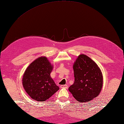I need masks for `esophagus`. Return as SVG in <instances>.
<instances>
[{"label":"esophagus","instance_id":"esophagus-1","mask_svg":"<svg viewBox=\"0 0 124 124\" xmlns=\"http://www.w3.org/2000/svg\"><path fill=\"white\" fill-rule=\"evenodd\" d=\"M61 88H68V86L67 85H61Z\"/></svg>","mask_w":124,"mask_h":124}]
</instances>
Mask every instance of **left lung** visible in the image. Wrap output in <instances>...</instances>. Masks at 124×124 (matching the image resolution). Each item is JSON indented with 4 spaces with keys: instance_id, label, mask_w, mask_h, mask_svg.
<instances>
[{
    "instance_id": "obj_1",
    "label": "left lung",
    "mask_w": 124,
    "mask_h": 124,
    "mask_svg": "<svg viewBox=\"0 0 124 124\" xmlns=\"http://www.w3.org/2000/svg\"><path fill=\"white\" fill-rule=\"evenodd\" d=\"M75 80L69 87L73 97L79 102H87L101 93L103 78L100 68L88 56L79 55L73 65Z\"/></svg>"
}]
</instances>
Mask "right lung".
<instances>
[{
	"label": "right lung",
	"mask_w": 124,
	"mask_h": 124,
	"mask_svg": "<svg viewBox=\"0 0 124 124\" xmlns=\"http://www.w3.org/2000/svg\"><path fill=\"white\" fill-rule=\"evenodd\" d=\"M53 68L46 56L39 57L28 66L22 83L24 90L33 100L45 101L59 90L50 76Z\"/></svg>",
	"instance_id": "1"
}]
</instances>
